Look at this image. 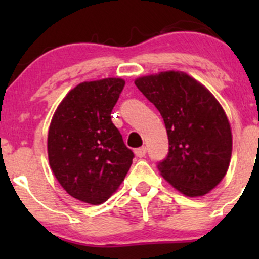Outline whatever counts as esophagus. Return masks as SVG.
Masks as SVG:
<instances>
[{
	"instance_id": "obj_1",
	"label": "esophagus",
	"mask_w": 259,
	"mask_h": 259,
	"mask_svg": "<svg viewBox=\"0 0 259 259\" xmlns=\"http://www.w3.org/2000/svg\"><path fill=\"white\" fill-rule=\"evenodd\" d=\"M146 152H147V148L145 146L139 147V148H136V150H135V154L139 157V158H142V157L146 156Z\"/></svg>"
}]
</instances>
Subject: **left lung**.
<instances>
[{"mask_svg": "<svg viewBox=\"0 0 259 259\" xmlns=\"http://www.w3.org/2000/svg\"><path fill=\"white\" fill-rule=\"evenodd\" d=\"M158 109L169 150L160 174L189 197L203 196L221 183L231 158L230 124L212 94L185 73L164 72L135 80Z\"/></svg>", "mask_w": 259, "mask_h": 259, "instance_id": "obj_1", "label": "left lung"}]
</instances>
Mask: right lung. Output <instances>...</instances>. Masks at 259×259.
I'll use <instances>...</instances> for the list:
<instances>
[{
    "label": "right lung",
    "instance_id": "add662e5",
    "mask_svg": "<svg viewBox=\"0 0 259 259\" xmlns=\"http://www.w3.org/2000/svg\"><path fill=\"white\" fill-rule=\"evenodd\" d=\"M125 81L81 82L64 97L47 139L51 169L72 197L90 204L108 200L132 167L134 153L112 123Z\"/></svg>",
    "mask_w": 259,
    "mask_h": 259
}]
</instances>
